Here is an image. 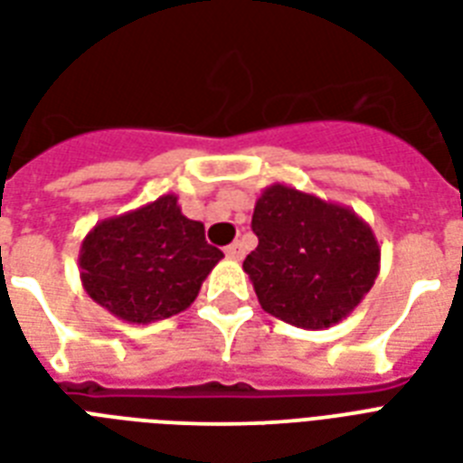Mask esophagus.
I'll return each instance as SVG.
<instances>
[{
  "mask_svg": "<svg viewBox=\"0 0 463 463\" xmlns=\"http://www.w3.org/2000/svg\"><path fill=\"white\" fill-rule=\"evenodd\" d=\"M242 254H245L242 242H232V245L225 247V257H228V260H242Z\"/></svg>",
  "mask_w": 463,
  "mask_h": 463,
  "instance_id": "esophagus-1",
  "label": "esophagus"
}]
</instances>
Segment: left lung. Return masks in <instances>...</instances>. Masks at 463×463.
Returning a JSON list of instances; mask_svg holds the SVG:
<instances>
[{
	"label": "left lung",
	"mask_w": 463,
	"mask_h": 463,
	"mask_svg": "<svg viewBox=\"0 0 463 463\" xmlns=\"http://www.w3.org/2000/svg\"><path fill=\"white\" fill-rule=\"evenodd\" d=\"M260 238L242 261L264 312L300 329L351 315L380 274L373 228L348 206L276 182L254 203Z\"/></svg>",
	"instance_id": "obj_1"
}]
</instances>
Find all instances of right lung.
<instances>
[{
  "instance_id": "add662e5",
  "label": "right lung",
  "mask_w": 463,
  "mask_h": 463,
  "mask_svg": "<svg viewBox=\"0 0 463 463\" xmlns=\"http://www.w3.org/2000/svg\"><path fill=\"white\" fill-rule=\"evenodd\" d=\"M221 260L223 252L206 242L203 223L184 216L175 194L103 218L79 250L83 290L129 324L184 312Z\"/></svg>"
}]
</instances>
